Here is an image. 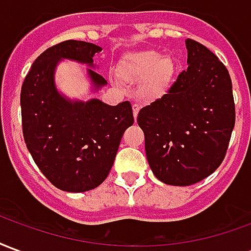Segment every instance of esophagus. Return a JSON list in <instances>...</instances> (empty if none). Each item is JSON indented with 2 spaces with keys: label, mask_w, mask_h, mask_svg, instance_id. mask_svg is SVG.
Returning <instances> with one entry per match:
<instances>
[{
  "label": "esophagus",
  "mask_w": 251,
  "mask_h": 251,
  "mask_svg": "<svg viewBox=\"0 0 251 251\" xmlns=\"http://www.w3.org/2000/svg\"><path fill=\"white\" fill-rule=\"evenodd\" d=\"M138 111H140V104L134 103V104H133V115H134V118H137V115H138Z\"/></svg>",
  "instance_id": "34e87169"
}]
</instances>
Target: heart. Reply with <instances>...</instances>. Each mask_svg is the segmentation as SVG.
Instances as JSON below:
<instances>
[{
	"label": "heart",
	"instance_id": "b5f03b06",
	"mask_svg": "<svg viewBox=\"0 0 251 251\" xmlns=\"http://www.w3.org/2000/svg\"><path fill=\"white\" fill-rule=\"evenodd\" d=\"M174 72V62L153 51L130 55L117 68V74L122 80L127 83L142 82L141 94L147 99L163 97L172 80Z\"/></svg>",
	"mask_w": 251,
	"mask_h": 251
}]
</instances>
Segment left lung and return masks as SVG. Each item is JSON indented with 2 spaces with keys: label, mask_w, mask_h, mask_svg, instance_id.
I'll return each instance as SVG.
<instances>
[{
  "label": "left lung",
  "mask_w": 251,
  "mask_h": 251,
  "mask_svg": "<svg viewBox=\"0 0 251 251\" xmlns=\"http://www.w3.org/2000/svg\"><path fill=\"white\" fill-rule=\"evenodd\" d=\"M185 47L188 68L137 118L154 176L180 187L215 172L235 125L231 77L225 64L192 39L185 40Z\"/></svg>",
  "instance_id": "obj_1"
}]
</instances>
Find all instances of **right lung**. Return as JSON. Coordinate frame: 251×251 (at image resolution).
<instances>
[{
  "mask_svg": "<svg viewBox=\"0 0 251 251\" xmlns=\"http://www.w3.org/2000/svg\"><path fill=\"white\" fill-rule=\"evenodd\" d=\"M100 51L86 41L59 43L36 59L21 87L26 148L47 179L67 192H84L103 183L121 138L134 122L127 100L110 106L99 99L71 100L57 91V63L70 59L94 68L93 57ZM87 74L95 90L107 83L94 70L88 68Z\"/></svg>",
  "mask_w": 251,
  "mask_h": 251,
  "instance_id": "add662e5",
  "label": "right lung"
}]
</instances>
